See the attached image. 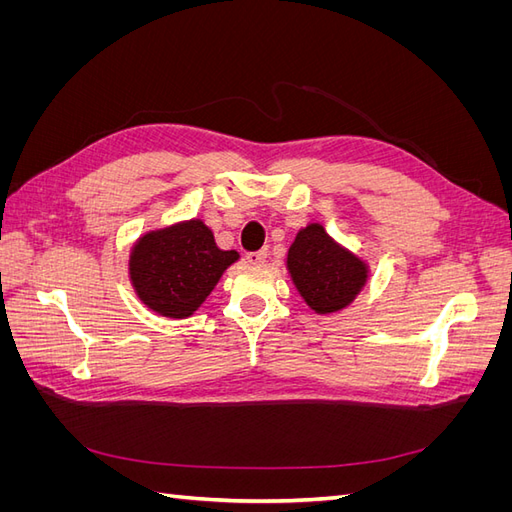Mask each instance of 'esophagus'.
I'll return each instance as SVG.
<instances>
[{
    "label": "esophagus",
    "instance_id": "obj_1",
    "mask_svg": "<svg viewBox=\"0 0 512 512\" xmlns=\"http://www.w3.org/2000/svg\"><path fill=\"white\" fill-rule=\"evenodd\" d=\"M265 258H267V250H258V252H252V254H247V262H250V265H262V262H265Z\"/></svg>",
    "mask_w": 512,
    "mask_h": 512
}]
</instances>
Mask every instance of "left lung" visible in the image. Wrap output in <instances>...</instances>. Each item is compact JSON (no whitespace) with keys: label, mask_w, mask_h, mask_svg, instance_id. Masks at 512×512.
<instances>
[{"label":"left lung","mask_w":512,"mask_h":512,"mask_svg":"<svg viewBox=\"0 0 512 512\" xmlns=\"http://www.w3.org/2000/svg\"><path fill=\"white\" fill-rule=\"evenodd\" d=\"M286 269L303 301L320 316L348 307L369 280L367 262L337 243L318 222L297 232L288 247Z\"/></svg>","instance_id":"8db88e82"}]
</instances>
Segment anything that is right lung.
I'll return each mask as SVG.
<instances>
[{
  "instance_id": "1",
  "label": "right lung",
  "mask_w": 512,
  "mask_h": 512,
  "mask_svg": "<svg viewBox=\"0 0 512 512\" xmlns=\"http://www.w3.org/2000/svg\"><path fill=\"white\" fill-rule=\"evenodd\" d=\"M239 252L220 250L203 220L149 230L130 250V282L151 312L188 318L205 303Z\"/></svg>"
}]
</instances>
